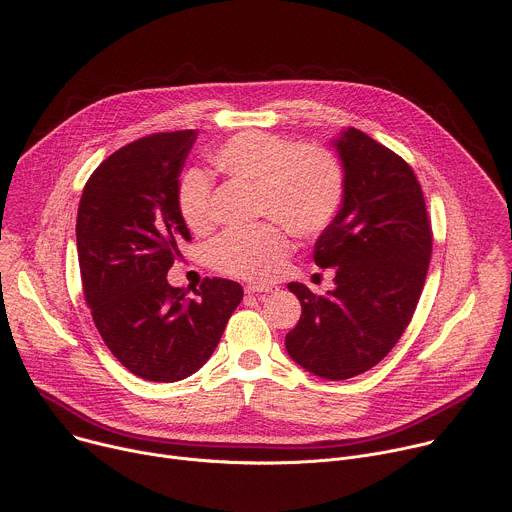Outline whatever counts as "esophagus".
Returning <instances> with one entry per match:
<instances>
[{
  "instance_id": "obj_1",
  "label": "esophagus",
  "mask_w": 512,
  "mask_h": 512,
  "mask_svg": "<svg viewBox=\"0 0 512 512\" xmlns=\"http://www.w3.org/2000/svg\"><path fill=\"white\" fill-rule=\"evenodd\" d=\"M245 292L247 294H265V292H275V288L269 284H247Z\"/></svg>"
}]
</instances>
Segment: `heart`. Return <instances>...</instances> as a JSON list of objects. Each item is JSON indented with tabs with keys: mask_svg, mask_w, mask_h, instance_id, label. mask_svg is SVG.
<instances>
[{
	"mask_svg": "<svg viewBox=\"0 0 512 512\" xmlns=\"http://www.w3.org/2000/svg\"><path fill=\"white\" fill-rule=\"evenodd\" d=\"M210 161L228 179L253 185V210L269 218L251 228L226 230L214 241L212 259L222 273L249 282L271 280L290 253L285 226L298 237H316L341 210L345 175L337 157L324 147L245 130L218 145ZM177 208L194 232L210 230L212 185L204 173L190 171L181 179Z\"/></svg>",
	"mask_w": 512,
	"mask_h": 512,
	"instance_id": "obj_1",
	"label": "heart"
}]
</instances>
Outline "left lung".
I'll use <instances>...</instances> for the list:
<instances>
[{"label": "left lung", "mask_w": 512, "mask_h": 512, "mask_svg": "<svg viewBox=\"0 0 512 512\" xmlns=\"http://www.w3.org/2000/svg\"><path fill=\"white\" fill-rule=\"evenodd\" d=\"M333 145L345 169L339 214L314 245L335 267V290L290 282L302 316L286 335L290 357L324 380H347L380 363L406 331L433 253L425 196L412 167L357 128Z\"/></svg>", "instance_id": "1"}]
</instances>
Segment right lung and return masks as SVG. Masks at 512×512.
<instances>
[{
	"mask_svg": "<svg viewBox=\"0 0 512 512\" xmlns=\"http://www.w3.org/2000/svg\"><path fill=\"white\" fill-rule=\"evenodd\" d=\"M198 130L147 134L87 179L77 212L85 302L112 355L134 376L177 382L214 353L243 288L204 277L194 298L167 271L192 241L177 208L179 173Z\"/></svg>",
	"mask_w": 512,
	"mask_h": 512,
	"instance_id": "add662e5",
	"label": "right lung"
}]
</instances>
